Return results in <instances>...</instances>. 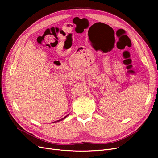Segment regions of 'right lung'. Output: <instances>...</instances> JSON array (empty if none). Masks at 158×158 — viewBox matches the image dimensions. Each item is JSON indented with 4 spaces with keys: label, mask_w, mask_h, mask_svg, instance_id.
<instances>
[{
    "label": "right lung",
    "mask_w": 158,
    "mask_h": 158,
    "mask_svg": "<svg viewBox=\"0 0 158 158\" xmlns=\"http://www.w3.org/2000/svg\"><path fill=\"white\" fill-rule=\"evenodd\" d=\"M68 115H69V114H68ZM68 115H66V116H65V117H64V118H61V120H57V121H56V122H59V121H61V120H63V119H64V118H66V117H67V116H68Z\"/></svg>",
    "instance_id": "1"
}]
</instances>
